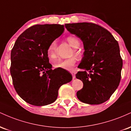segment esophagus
<instances>
[{
  "label": "esophagus",
  "instance_id": "obj_1",
  "mask_svg": "<svg viewBox=\"0 0 131 131\" xmlns=\"http://www.w3.org/2000/svg\"><path fill=\"white\" fill-rule=\"evenodd\" d=\"M71 74H72V76H73V79L76 78V75H75L76 74V72L74 71H71Z\"/></svg>",
  "mask_w": 131,
  "mask_h": 131
}]
</instances>
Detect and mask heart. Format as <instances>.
<instances>
[{"instance_id":"heart-1","label":"heart","mask_w":131,"mask_h":131,"mask_svg":"<svg viewBox=\"0 0 131 131\" xmlns=\"http://www.w3.org/2000/svg\"><path fill=\"white\" fill-rule=\"evenodd\" d=\"M67 41L73 47L78 49L80 46V42L76 37L69 36L67 37ZM57 49V40H53L50 43L47 48V56L51 61H53L57 58L56 55ZM74 53L76 56H79L80 53L77 49H74ZM77 61V58L75 57L68 58L65 60H58L55 61L53 64V68L58 70H71L74 68Z\"/></svg>"}]
</instances>
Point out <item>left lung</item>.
<instances>
[{
	"mask_svg": "<svg viewBox=\"0 0 131 131\" xmlns=\"http://www.w3.org/2000/svg\"><path fill=\"white\" fill-rule=\"evenodd\" d=\"M68 31L83 42L84 52L76 74L83 82L77 92L81 102L101 104L110 98L121 80L123 60L118 42L108 30L92 23L65 24Z\"/></svg>",
	"mask_w": 131,
	"mask_h": 131,
	"instance_id": "left-lung-1",
	"label": "left lung"
}]
</instances>
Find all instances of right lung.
I'll list each match as a JSON object with an SVG mask.
<instances>
[{
	"mask_svg": "<svg viewBox=\"0 0 131 131\" xmlns=\"http://www.w3.org/2000/svg\"><path fill=\"white\" fill-rule=\"evenodd\" d=\"M64 25H36L16 39L11 52L10 73L15 89L29 104L44 106L53 103L61 85L72 80L71 75L52 70L47 48L60 36Z\"/></svg>",
	"mask_w": 131,
	"mask_h": 131,
	"instance_id": "add662e5",
	"label": "right lung"
}]
</instances>
